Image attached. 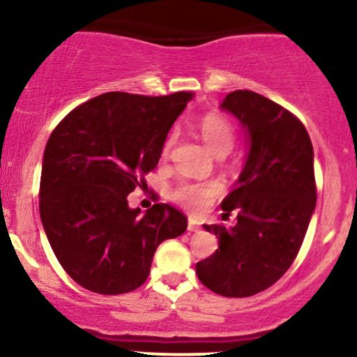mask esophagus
Returning <instances> with one entry per match:
<instances>
[{
  "label": "esophagus",
  "mask_w": 357,
  "mask_h": 357,
  "mask_svg": "<svg viewBox=\"0 0 357 357\" xmlns=\"http://www.w3.org/2000/svg\"><path fill=\"white\" fill-rule=\"evenodd\" d=\"M188 231H191V233L199 231V225H198V221L192 220V218H190V221H188Z\"/></svg>",
  "instance_id": "34e87169"
}]
</instances>
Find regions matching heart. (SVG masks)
I'll return each mask as SVG.
<instances>
[{"label": "heart", "mask_w": 357, "mask_h": 357, "mask_svg": "<svg viewBox=\"0 0 357 357\" xmlns=\"http://www.w3.org/2000/svg\"><path fill=\"white\" fill-rule=\"evenodd\" d=\"M199 134H202L204 144L211 149L216 155H225L230 153L235 142V130L227 119L220 116H206L202 119L198 126ZM174 142V136L167 137L162 147V154L167 155L171 146ZM220 186L216 183H192V181H179L171 191V198L183 206L191 208V210H199L206 204L216 192Z\"/></svg>", "instance_id": "obj_1"}]
</instances>
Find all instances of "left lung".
Segmentation results:
<instances>
[{
  "label": "left lung",
  "instance_id": "obj_1",
  "mask_svg": "<svg viewBox=\"0 0 357 357\" xmlns=\"http://www.w3.org/2000/svg\"><path fill=\"white\" fill-rule=\"evenodd\" d=\"M247 130L248 153L223 215L235 227L203 225L218 248L196 264L204 287L223 297H250L273 285L296 260L315 210L314 149L304 124L267 97L235 90L221 102Z\"/></svg>",
  "mask_w": 357,
  "mask_h": 357
}]
</instances>
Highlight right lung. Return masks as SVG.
Returning a JSON list of instances; mask_svg holds the SVG:
<instances>
[{
	"label": "right lung",
	"instance_id": "obj_1",
	"mask_svg": "<svg viewBox=\"0 0 357 357\" xmlns=\"http://www.w3.org/2000/svg\"><path fill=\"white\" fill-rule=\"evenodd\" d=\"M191 92L146 97L109 92L73 109L43 153L40 218L60 265L90 292L117 296L149 275L155 248L188 220L158 203L141 215L127 195L161 158Z\"/></svg>",
	"mask_w": 357,
	"mask_h": 357
}]
</instances>
